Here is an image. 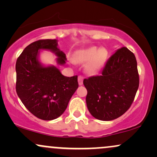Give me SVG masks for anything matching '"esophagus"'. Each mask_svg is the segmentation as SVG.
Segmentation results:
<instances>
[{
  "label": "esophagus",
  "mask_w": 157,
  "mask_h": 157,
  "mask_svg": "<svg viewBox=\"0 0 157 157\" xmlns=\"http://www.w3.org/2000/svg\"><path fill=\"white\" fill-rule=\"evenodd\" d=\"M82 82H83V77L80 75V76H78V83H79V85H80V86L82 85Z\"/></svg>",
  "instance_id": "obj_1"
}]
</instances>
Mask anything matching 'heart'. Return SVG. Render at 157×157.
<instances>
[{
  "mask_svg": "<svg viewBox=\"0 0 157 157\" xmlns=\"http://www.w3.org/2000/svg\"><path fill=\"white\" fill-rule=\"evenodd\" d=\"M108 55L109 53L105 48L99 49L96 46H93L77 52L74 59L77 63H86L89 61L86 66V70L89 73H94L105 64Z\"/></svg>",
  "mask_w": 157,
  "mask_h": 157,
  "instance_id": "b5f03b06",
  "label": "heart"
}]
</instances>
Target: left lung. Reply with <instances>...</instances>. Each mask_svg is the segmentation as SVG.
<instances>
[{
	"label": "left lung",
	"mask_w": 157,
	"mask_h": 157,
	"mask_svg": "<svg viewBox=\"0 0 157 157\" xmlns=\"http://www.w3.org/2000/svg\"><path fill=\"white\" fill-rule=\"evenodd\" d=\"M83 84L86 105L94 117L102 121L120 117L131 107L140 84L134 53L120 48L109 57L101 75L84 79Z\"/></svg>",
	"instance_id": "8db88e82"
}]
</instances>
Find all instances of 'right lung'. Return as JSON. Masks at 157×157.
<instances>
[{"mask_svg": "<svg viewBox=\"0 0 157 157\" xmlns=\"http://www.w3.org/2000/svg\"><path fill=\"white\" fill-rule=\"evenodd\" d=\"M40 49H48L64 64L66 55L56 40H39L24 48L16 62V92L21 102L36 117L52 120L63 114L78 88L77 75L68 77L55 66L44 67L37 59Z\"/></svg>", "mask_w": 157, "mask_h": 157, "instance_id": "add662e5", "label": "right lung"}]
</instances>
